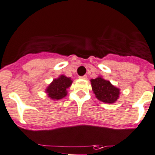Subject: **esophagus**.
Instances as JSON below:
<instances>
[{"label":"esophagus","instance_id":"obj_1","mask_svg":"<svg viewBox=\"0 0 155 155\" xmlns=\"http://www.w3.org/2000/svg\"><path fill=\"white\" fill-rule=\"evenodd\" d=\"M80 78H81V79H87V75L85 74V75H83V76H80Z\"/></svg>","mask_w":155,"mask_h":155}]
</instances>
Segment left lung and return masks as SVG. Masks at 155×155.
I'll return each instance as SVG.
<instances>
[{"mask_svg": "<svg viewBox=\"0 0 155 155\" xmlns=\"http://www.w3.org/2000/svg\"><path fill=\"white\" fill-rule=\"evenodd\" d=\"M91 81L93 91L99 101L106 104H113L119 98L120 90L112 85L109 81L99 77Z\"/></svg>", "mask_w": 155, "mask_h": 155, "instance_id": "left-lung-1", "label": "left lung"}]
</instances>
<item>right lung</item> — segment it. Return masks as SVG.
I'll return each instance as SVG.
<instances>
[{
  "mask_svg": "<svg viewBox=\"0 0 155 155\" xmlns=\"http://www.w3.org/2000/svg\"><path fill=\"white\" fill-rule=\"evenodd\" d=\"M71 78L61 75L57 79H54L52 83L47 87L46 93L52 100H60L67 95V89L71 85Z\"/></svg>",
  "mask_w": 155,
  "mask_h": 155,
  "instance_id": "add662e5",
  "label": "right lung"
}]
</instances>
